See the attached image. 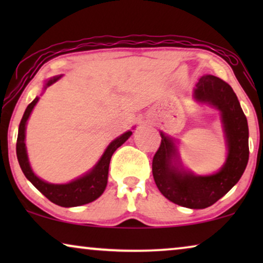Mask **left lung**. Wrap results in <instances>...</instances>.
<instances>
[{"mask_svg": "<svg viewBox=\"0 0 263 263\" xmlns=\"http://www.w3.org/2000/svg\"><path fill=\"white\" fill-rule=\"evenodd\" d=\"M195 98L220 110L228 141V159L221 170L212 176H194L181 172L172 159L176 148L171 139L161 135V142L154 154L152 172L160 193L179 206L202 210L225 195L242 177L249 160V129L240 104L228 82L213 75L199 80Z\"/></svg>", "mask_w": 263, "mask_h": 263, "instance_id": "8db88e82", "label": "left lung"}]
</instances>
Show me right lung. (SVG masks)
Returning a JSON list of instances; mask_svg holds the SVG:
<instances>
[{
	"label": "right lung",
	"instance_id": "obj_1",
	"mask_svg": "<svg viewBox=\"0 0 263 263\" xmlns=\"http://www.w3.org/2000/svg\"><path fill=\"white\" fill-rule=\"evenodd\" d=\"M60 77H55L46 82L45 87H48L53 82L57 81ZM38 102V98H35L25 110V114L21 122L19 124V133H17L16 140V157L19 160L20 167L23 170L24 175L26 178L44 195L46 199H49L51 202L62 207H77L81 204H86L92 202L96 199L102 195L107 184V174H109V165L111 157L115 151L118 147L127 141L129 136L132 135V132L124 133L120 138L114 140L107 147L103 157L100 158L98 164L92 168L91 172L87 175L82 176V177L75 179V181L67 183V184H51V183H46L38 178L33 174L27 159L26 147H25V127H26V122L30 117V115L33 110V107Z\"/></svg>",
	"mask_w": 263,
	"mask_h": 263
}]
</instances>
